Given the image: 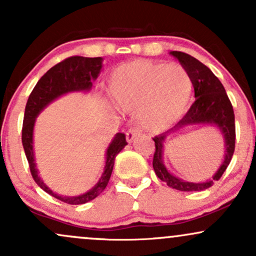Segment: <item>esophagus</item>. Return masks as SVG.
Returning a JSON list of instances; mask_svg holds the SVG:
<instances>
[{
    "label": "esophagus",
    "mask_w": 256,
    "mask_h": 256,
    "mask_svg": "<svg viewBox=\"0 0 256 256\" xmlns=\"http://www.w3.org/2000/svg\"><path fill=\"white\" fill-rule=\"evenodd\" d=\"M138 134H140V131H138L137 128H130V130L126 132V140H128V143H131Z\"/></svg>",
    "instance_id": "1"
}]
</instances>
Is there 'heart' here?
<instances>
[{
    "label": "heart",
    "mask_w": 256,
    "mask_h": 256,
    "mask_svg": "<svg viewBox=\"0 0 256 256\" xmlns=\"http://www.w3.org/2000/svg\"><path fill=\"white\" fill-rule=\"evenodd\" d=\"M110 98L122 112L136 113L146 130L158 132L178 122L189 110L192 82L178 64L134 60L112 72Z\"/></svg>",
    "instance_id": "1"
}]
</instances>
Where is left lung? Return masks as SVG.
Listing matches in <instances>:
<instances>
[{
  "label": "left lung",
  "mask_w": 256,
  "mask_h": 256,
  "mask_svg": "<svg viewBox=\"0 0 256 256\" xmlns=\"http://www.w3.org/2000/svg\"><path fill=\"white\" fill-rule=\"evenodd\" d=\"M182 66L186 70L192 78L194 90H195V102H194L188 113L176 124L171 130L164 132L154 137L155 152L152 158V167L156 176L172 189L179 192H202L219 180L222 173L226 171L234 152V140H236V128H234V108L228 94L214 73L206 64L200 62L198 58L182 52H171ZM192 124H210L216 126L224 138L226 155L222 165L214 175V177L206 182H186L173 176L166 168L162 160L163 146L168 134Z\"/></svg>",
  "instance_id": "obj_1"
}]
</instances>
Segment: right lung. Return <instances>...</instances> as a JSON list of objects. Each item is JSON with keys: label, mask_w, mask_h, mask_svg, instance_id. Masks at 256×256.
I'll return each mask as SVG.
<instances>
[{"label": "right lung", "mask_w": 256, "mask_h": 256, "mask_svg": "<svg viewBox=\"0 0 256 256\" xmlns=\"http://www.w3.org/2000/svg\"><path fill=\"white\" fill-rule=\"evenodd\" d=\"M102 58H84L71 56L61 61L54 67H52L42 78L38 80L28 100L24 114V124H22V146H24L26 158L30 165L32 178L34 179L38 186L48 192L52 198L66 202L68 204H83L91 200L96 198L107 186L110 182L112 171H113L114 160L120 152L128 144L124 134H116L106 150V165L101 178L98 179L95 186L89 192L78 196L58 195L46 186L38 174V170L34 162V128L38 114L52 101L76 91H90L92 88V82L98 79L102 70Z\"/></svg>", "instance_id": "obj_1"}]
</instances>
